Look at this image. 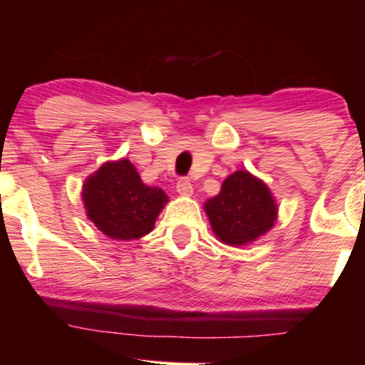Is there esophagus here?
<instances>
[{
  "mask_svg": "<svg viewBox=\"0 0 365 365\" xmlns=\"http://www.w3.org/2000/svg\"><path fill=\"white\" fill-rule=\"evenodd\" d=\"M176 190H178V194L181 195V197H190V195H192V192H194V187H192V184H190L189 179L182 178V179H179V181H178Z\"/></svg>",
  "mask_w": 365,
  "mask_h": 365,
  "instance_id": "1",
  "label": "esophagus"
}]
</instances>
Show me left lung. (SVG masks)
Segmentation results:
<instances>
[{"instance_id": "8db88e82", "label": "left lung", "mask_w": 365, "mask_h": 365, "mask_svg": "<svg viewBox=\"0 0 365 365\" xmlns=\"http://www.w3.org/2000/svg\"><path fill=\"white\" fill-rule=\"evenodd\" d=\"M204 210L213 235L232 247L257 241L278 218L272 190L247 170H237L226 178L220 194L205 202Z\"/></svg>"}]
</instances>
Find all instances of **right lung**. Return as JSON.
I'll use <instances>...</instances> for the list:
<instances>
[{
  "instance_id": "obj_1",
  "label": "right lung",
  "mask_w": 365,
  "mask_h": 365,
  "mask_svg": "<svg viewBox=\"0 0 365 365\" xmlns=\"http://www.w3.org/2000/svg\"><path fill=\"white\" fill-rule=\"evenodd\" d=\"M82 202L87 218L116 241H133L153 230L168 202L160 187L145 186L128 158L106 161L86 179Z\"/></svg>"
}]
</instances>
